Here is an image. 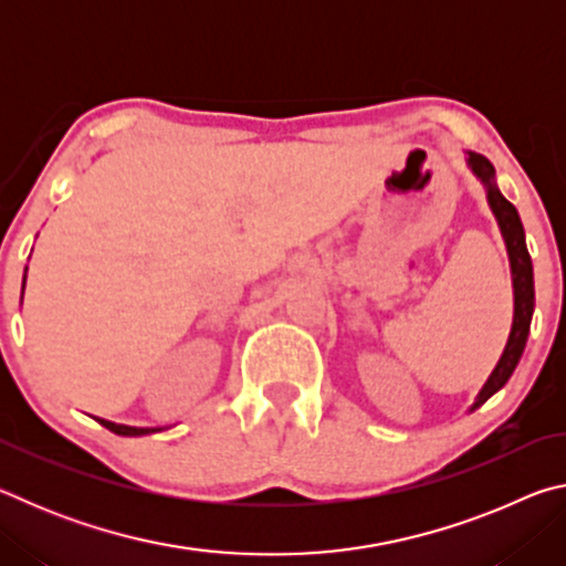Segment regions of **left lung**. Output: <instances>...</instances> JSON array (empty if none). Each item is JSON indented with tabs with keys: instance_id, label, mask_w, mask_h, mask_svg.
<instances>
[{
	"instance_id": "obj_1",
	"label": "left lung",
	"mask_w": 566,
	"mask_h": 566,
	"mask_svg": "<svg viewBox=\"0 0 566 566\" xmlns=\"http://www.w3.org/2000/svg\"><path fill=\"white\" fill-rule=\"evenodd\" d=\"M467 165L472 167L474 175L482 179V185L486 187V202H490L496 222H500L506 254H510L512 284H514V322H512L510 339H506V347L502 352L500 361H496L490 379L484 381L482 391H479L474 399L472 409H476L482 407L492 395H496L506 381H510L512 371L522 359L526 337H530V327H532V314H534V270H532V256L526 252V239H524L520 212H516L510 199H504L502 191L496 189L494 165L486 157L476 155V151H469Z\"/></svg>"
}]
</instances>
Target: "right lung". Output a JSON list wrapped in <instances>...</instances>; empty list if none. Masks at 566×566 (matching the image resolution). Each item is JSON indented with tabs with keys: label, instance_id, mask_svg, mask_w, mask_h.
Masks as SVG:
<instances>
[{
	"label": "right lung",
	"instance_id": "add662e5",
	"mask_svg": "<svg viewBox=\"0 0 566 566\" xmlns=\"http://www.w3.org/2000/svg\"><path fill=\"white\" fill-rule=\"evenodd\" d=\"M27 272V270H24ZM24 280H27V274H24ZM99 421L102 427H107L109 432H114V434H119V437H142V434H151V432H161L159 427H127V424H114V421H107V419H99V417H94Z\"/></svg>",
	"mask_w": 566,
	"mask_h": 566
}]
</instances>
